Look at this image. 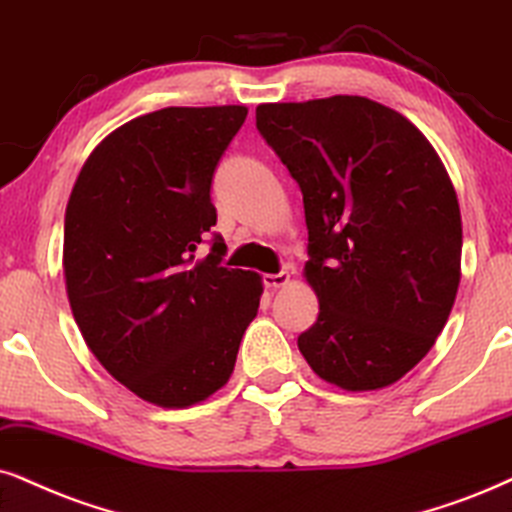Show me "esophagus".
<instances>
[{
  "mask_svg": "<svg viewBox=\"0 0 512 512\" xmlns=\"http://www.w3.org/2000/svg\"><path fill=\"white\" fill-rule=\"evenodd\" d=\"M262 283H264V288H269V290L283 288V286H288V283H290V274H288V271H281V274H264Z\"/></svg>",
  "mask_w": 512,
  "mask_h": 512,
  "instance_id": "obj_1",
  "label": "esophagus"
}]
</instances>
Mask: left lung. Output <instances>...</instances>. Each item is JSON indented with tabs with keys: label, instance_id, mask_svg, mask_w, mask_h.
Here are the masks:
<instances>
[{
	"label": "left lung",
	"instance_id": "1",
	"mask_svg": "<svg viewBox=\"0 0 512 512\" xmlns=\"http://www.w3.org/2000/svg\"><path fill=\"white\" fill-rule=\"evenodd\" d=\"M257 129L302 191L304 278L319 297L302 357L347 392L397 383L435 345L461 283L449 172L411 120L366 96L262 103Z\"/></svg>",
	"mask_w": 512,
	"mask_h": 512
}]
</instances>
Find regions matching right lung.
Returning a JSON list of instances; mask_svg holds the SVG:
<instances>
[{"label": "right lung", "instance_id": "1", "mask_svg": "<svg viewBox=\"0 0 512 512\" xmlns=\"http://www.w3.org/2000/svg\"><path fill=\"white\" fill-rule=\"evenodd\" d=\"M245 106L163 108L115 129L66 208L63 276L84 342L118 383L186 409L229 383L262 276L226 269L212 177Z\"/></svg>", "mask_w": 512, "mask_h": 512}]
</instances>
